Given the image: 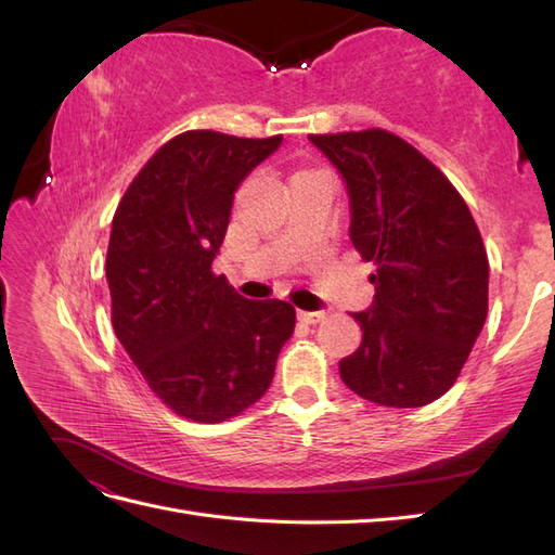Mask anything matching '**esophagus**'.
<instances>
[{
	"label": "esophagus",
	"instance_id": "1",
	"mask_svg": "<svg viewBox=\"0 0 555 555\" xmlns=\"http://www.w3.org/2000/svg\"><path fill=\"white\" fill-rule=\"evenodd\" d=\"M324 317H326V310H314V312L300 310V312H298V319H300V322H306V324H317V322H322Z\"/></svg>",
	"mask_w": 555,
	"mask_h": 555
}]
</instances>
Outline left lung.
Instances as JSON below:
<instances>
[{"label":"left lung","instance_id":"left-lung-1","mask_svg":"<svg viewBox=\"0 0 555 555\" xmlns=\"http://www.w3.org/2000/svg\"><path fill=\"white\" fill-rule=\"evenodd\" d=\"M345 180L349 238L375 261L373 306L340 377L384 408L444 396L489 312V259L469 208L440 169L384 129L308 137Z\"/></svg>","mask_w":555,"mask_h":555}]
</instances>
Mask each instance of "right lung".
<instances>
[{"label":"right lung","mask_w":555,"mask_h":555,"mask_svg":"<svg viewBox=\"0 0 555 555\" xmlns=\"http://www.w3.org/2000/svg\"><path fill=\"white\" fill-rule=\"evenodd\" d=\"M280 143L184 131L143 166L113 217L106 280L117 340L150 389L198 424L257 402L296 326L289 304L247 300L210 271L233 194Z\"/></svg>","instance_id":"right-lung-1"}]
</instances>
